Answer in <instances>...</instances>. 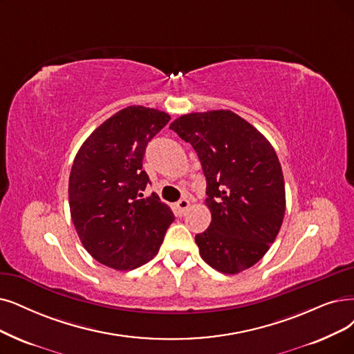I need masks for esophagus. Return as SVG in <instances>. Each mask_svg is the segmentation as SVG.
<instances>
[{
	"label": "esophagus",
	"instance_id": "esophagus-1",
	"mask_svg": "<svg viewBox=\"0 0 354 354\" xmlns=\"http://www.w3.org/2000/svg\"><path fill=\"white\" fill-rule=\"evenodd\" d=\"M176 207L178 210V214H185V212L190 207V201L186 199V197H183V199H180L177 203H176Z\"/></svg>",
	"mask_w": 354,
	"mask_h": 354
}]
</instances>
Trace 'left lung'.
<instances>
[{
    "label": "left lung",
    "mask_w": 354,
    "mask_h": 354,
    "mask_svg": "<svg viewBox=\"0 0 354 354\" xmlns=\"http://www.w3.org/2000/svg\"><path fill=\"white\" fill-rule=\"evenodd\" d=\"M169 129L193 147L206 177L212 222L194 238L202 259L225 274L250 268L274 243L285 216L274 148L231 110L189 113Z\"/></svg>",
    "instance_id": "8db88e82"
}]
</instances>
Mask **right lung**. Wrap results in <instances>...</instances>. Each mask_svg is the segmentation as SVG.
Instances as JSON below:
<instances>
[{"label":"right lung","mask_w":354,"mask_h":354,"mask_svg":"<svg viewBox=\"0 0 354 354\" xmlns=\"http://www.w3.org/2000/svg\"><path fill=\"white\" fill-rule=\"evenodd\" d=\"M160 110L129 106L86 139L69 176V209L81 243L98 263L133 270L152 260L174 221L152 193L142 160L149 140L169 122Z\"/></svg>","instance_id":"add662e5"}]
</instances>
